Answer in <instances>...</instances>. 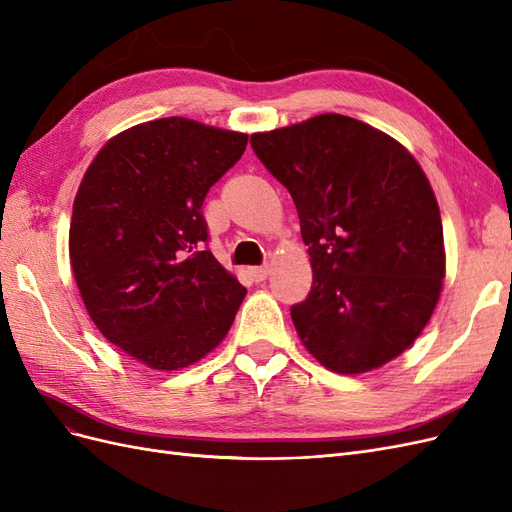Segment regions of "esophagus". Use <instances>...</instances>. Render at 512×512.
I'll use <instances>...</instances> for the list:
<instances>
[{"instance_id": "obj_1", "label": "esophagus", "mask_w": 512, "mask_h": 512, "mask_svg": "<svg viewBox=\"0 0 512 512\" xmlns=\"http://www.w3.org/2000/svg\"><path fill=\"white\" fill-rule=\"evenodd\" d=\"M271 273V267L269 265H260V267H250V277L254 282H262L267 280V275Z\"/></svg>"}]
</instances>
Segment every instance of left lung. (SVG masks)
Instances as JSON below:
<instances>
[{
  "label": "left lung",
  "instance_id": "1",
  "mask_svg": "<svg viewBox=\"0 0 512 512\" xmlns=\"http://www.w3.org/2000/svg\"><path fill=\"white\" fill-rule=\"evenodd\" d=\"M250 143L299 213L314 284L290 316L309 354L335 374H365L408 350L446 273L438 200L412 153L337 113Z\"/></svg>",
  "mask_w": 512,
  "mask_h": 512
}]
</instances>
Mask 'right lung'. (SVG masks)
Segmentation results:
<instances>
[{
    "label": "right lung",
    "instance_id": "right-lung-1",
    "mask_svg": "<svg viewBox=\"0 0 512 512\" xmlns=\"http://www.w3.org/2000/svg\"><path fill=\"white\" fill-rule=\"evenodd\" d=\"M247 134L166 117L113 136L74 198L70 265L108 342L160 371L218 348L247 294L207 250L203 200Z\"/></svg>",
    "mask_w": 512,
    "mask_h": 512
}]
</instances>
